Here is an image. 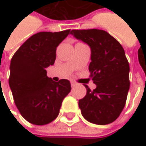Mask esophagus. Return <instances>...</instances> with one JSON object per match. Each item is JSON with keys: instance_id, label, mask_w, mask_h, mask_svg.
<instances>
[{"instance_id": "34e87169", "label": "esophagus", "mask_w": 146, "mask_h": 146, "mask_svg": "<svg viewBox=\"0 0 146 146\" xmlns=\"http://www.w3.org/2000/svg\"><path fill=\"white\" fill-rule=\"evenodd\" d=\"M71 85H72V86H76V85H77V83H75V82H74V81H72V82H71Z\"/></svg>"}]
</instances>
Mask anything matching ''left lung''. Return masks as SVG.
<instances>
[{
  "label": "left lung",
  "mask_w": 146,
  "mask_h": 146,
  "mask_svg": "<svg viewBox=\"0 0 146 146\" xmlns=\"http://www.w3.org/2000/svg\"><path fill=\"white\" fill-rule=\"evenodd\" d=\"M70 34L90 47L89 70L96 84L94 90L84 84L86 96L78 101L82 116L95 124H109L124 108L129 90V65L124 50L102 29H73Z\"/></svg>",
  "instance_id": "obj_1"
}]
</instances>
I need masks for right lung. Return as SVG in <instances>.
<instances>
[{
  "instance_id": "1",
  "label": "right lung",
  "mask_w": 146,
  "mask_h": 146,
  "mask_svg": "<svg viewBox=\"0 0 146 146\" xmlns=\"http://www.w3.org/2000/svg\"><path fill=\"white\" fill-rule=\"evenodd\" d=\"M70 34L40 32L16 51L10 64L9 85L17 108L30 123L44 125L56 118L63 99L71 90L68 79L54 82L46 68L54 64L59 44Z\"/></svg>"
}]
</instances>
